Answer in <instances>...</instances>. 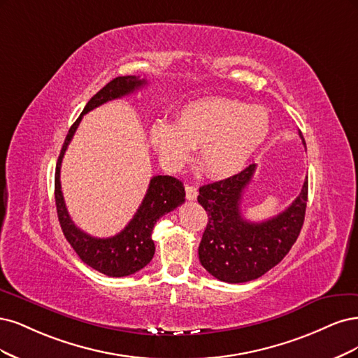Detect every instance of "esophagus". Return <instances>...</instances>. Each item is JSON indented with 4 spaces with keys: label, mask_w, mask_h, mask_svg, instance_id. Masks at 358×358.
Instances as JSON below:
<instances>
[{
    "label": "esophagus",
    "mask_w": 358,
    "mask_h": 358,
    "mask_svg": "<svg viewBox=\"0 0 358 358\" xmlns=\"http://www.w3.org/2000/svg\"><path fill=\"white\" fill-rule=\"evenodd\" d=\"M186 198L189 201H196V198H198V187L186 184Z\"/></svg>",
    "instance_id": "esophagus-1"
}]
</instances>
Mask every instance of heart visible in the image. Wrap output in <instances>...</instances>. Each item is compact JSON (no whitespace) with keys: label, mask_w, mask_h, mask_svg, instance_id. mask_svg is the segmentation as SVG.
Listing matches in <instances>:
<instances>
[{"label":"heart","mask_w":358,"mask_h":358,"mask_svg":"<svg viewBox=\"0 0 358 358\" xmlns=\"http://www.w3.org/2000/svg\"><path fill=\"white\" fill-rule=\"evenodd\" d=\"M269 114L263 107L227 98H205L184 107L178 123L156 122L150 140L172 171L186 165L194 148L206 176L229 178L244 168L266 140Z\"/></svg>","instance_id":"heart-1"}]
</instances>
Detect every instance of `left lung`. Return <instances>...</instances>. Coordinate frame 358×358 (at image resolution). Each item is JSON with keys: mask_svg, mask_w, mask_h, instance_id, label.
Returning <instances> with one entry per match:
<instances>
[{"mask_svg": "<svg viewBox=\"0 0 358 358\" xmlns=\"http://www.w3.org/2000/svg\"><path fill=\"white\" fill-rule=\"evenodd\" d=\"M299 135L306 147L302 132ZM256 166L252 164L236 176L199 189L198 202L208 213L199 260L217 280L230 284L256 280L276 266L293 247L305 220L308 178L293 203L278 215L260 223L242 217V194Z\"/></svg>", "mask_w": 358, "mask_h": 358, "instance_id": "obj_1", "label": "left lung"}]
</instances>
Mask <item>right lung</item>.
I'll return each instance as SVG.
<instances>
[{
    "label": "right lung",
    "mask_w": 358,
    "mask_h": 358,
    "mask_svg": "<svg viewBox=\"0 0 358 358\" xmlns=\"http://www.w3.org/2000/svg\"><path fill=\"white\" fill-rule=\"evenodd\" d=\"M144 78L136 76H123L113 78L108 85L103 86L96 95L90 98L80 117L66 134L59 159L56 164L55 172V201L57 218L62 227V232L70 242V245L77 252L87 266L107 276H128L150 263L155 256V242L152 232L156 222L166 213L176 210L184 202L182 182L171 176H156L150 180L147 193L136 210L132 220L128 223L120 234L111 238H95L80 230L71 220L66 211L64 194L61 190V165L66 152L68 144L78 128L83 116L90 110H94L108 101L117 99L132 94V92L145 86Z\"/></svg>",
    "instance_id": "obj_1"
}]
</instances>
